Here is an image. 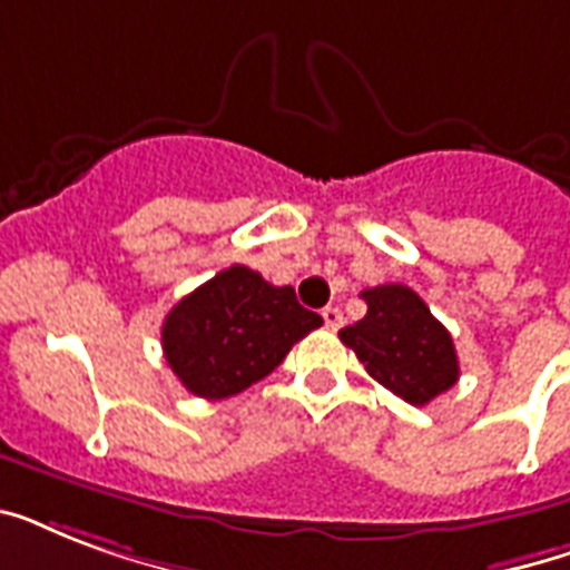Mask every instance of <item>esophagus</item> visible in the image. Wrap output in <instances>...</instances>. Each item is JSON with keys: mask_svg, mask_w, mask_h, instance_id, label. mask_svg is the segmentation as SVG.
<instances>
[{"mask_svg": "<svg viewBox=\"0 0 570 570\" xmlns=\"http://www.w3.org/2000/svg\"><path fill=\"white\" fill-rule=\"evenodd\" d=\"M322 320H325V325H328L331 331H337L340 325H343V313H340V307H325V311H322Z\"/></svg>", "mask_w": 570, "mask_h": 570, "instance_id": "esophagus-1", "label": "esophagus"}]
</instances>
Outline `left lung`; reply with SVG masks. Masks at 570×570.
Returning a JSON list of instances; mask_svg holds the SVG:
<instances>
[{"instance_id":"left-lung-1","label":"left lung","mask_w":570,"mask_h":570,"mask_svg":"<svg viewBox=\"0 0 570 570\" xmlns=\"http://www.w3.org/2000/svg\"><path fill=\"white\" fill-rule=\"evenodd\" d=\"M366 316L340 331L379 384L423 407L459 381V355L450 331L434 320L425 302L402 284L364 289Z\"/></svg>"}]
</instances>
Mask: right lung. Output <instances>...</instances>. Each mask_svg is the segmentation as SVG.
I'll return each instance as SVG.
<instances>
[{
  "mask_svg": "<svg viewBox=\"0 0 570 570\" xmlns=\"http://www.w3.org/2000/svg\"><path fill=\"white\" fill-rule=\"evenodd\" d=\"M320 325V313L302 307L293 286H275L254 268L230 266L165 316V361L189 393L227 399L266 379Z\"/></svg>",
  "mask_w": 570,
  "mask_h": 570,
  "instance_id": "obj_1",
  "label": "right lung"
}]
</instances>
